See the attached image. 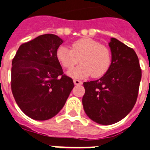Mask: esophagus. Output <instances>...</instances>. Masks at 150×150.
Returning <instances> with one entry per match:
<instances>
[{"label": "esophagus", "instance_id": "1", "mask_svg": "<svg viewBox=\"0 0 150 150\" xmlns=\"http://www.w3.org/2000/svg\"><path fill=\"white\" fill-rule=\"evenodd\" d=\"M74 83L75 85H81L83 83L82 81H80L79 80H74Z\"/></svg>", "mask_w": 150, "mask_h": 150}]
</instances>
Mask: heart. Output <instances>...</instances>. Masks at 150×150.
Instances as JSON below:
<instances>
[{"mask_svg": "<svg viewBox=\"0 0 150 150\" xmlns=\"http://www.w3.org/2000/svg\"><path fill=\"white\" fill-rule=\"evenodd\" d=\"M56 56L61 66L67 70L72 69L80 60L81 64L67 73L68 76L73 78H85L90 75L100 77L106 74L111 64L110 49L88 38L73 42L71 50L60 46Z\"/></svg>", "mask_w": 150, "mask_h": 150, "instance_id": "b5f03b06", "label": "heart"}]
</instances>
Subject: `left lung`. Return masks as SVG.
<instances>
[{
	"instance_id": "obj_1",
	"label": "left lung",
	"mask_w": 150,
	"mask_h": 150,
	"mask_svg": "<svg viewBox=\"0 0 150 150\" xmlns=\"http://www.w3.org/2000/svg\"><path fill=\"white\" fill-rule=\"evenodd\" d=\"M109 46L112 54L110 67L99 80L83 83L82 99L86 114L102 125L116 123L132 110L142 76L133 49L116 38H111Z\"/></svg>"
}]
</instances>
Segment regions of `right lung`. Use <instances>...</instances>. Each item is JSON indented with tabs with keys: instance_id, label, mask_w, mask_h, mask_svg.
Instances as JSON below:
<instances>
[{
	"instance_id": "1",
	"label": "right lung",
	"mask_w": 150,
	"mask_h": 150,
	"mask_svg": "<svg viewBox=\"0 0 150 150\" xmlns=\"http://www.w3.org/2000/svg\"><path fill=\"white\" fill-rule=\"evenodd\" d=\"M64 40L47 33L21 44L12 60L11 90L20 109L35 120L54 117L74 86L64 74L57 50Z\"/></svg>"
}]
</instances>
